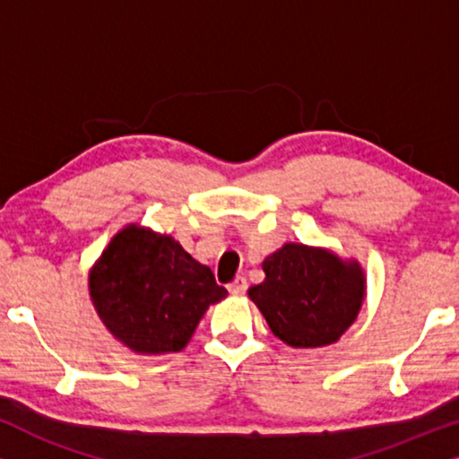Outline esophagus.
Returning <instances> with one entry per match:
<instances>
[{
  "mask_svg": "<svg viewBox=\"0 0 459 459\" xmlns=\"http://www.w3.org/2000/svg\"><path fill=\"white\" fill-rule=\"evenodd\" d=\"M247 286H248L247 278H244V275H238V278L228 286V290L234 294V297H240V294H244V290H247Z\"/></svg>",
  "mask_w": 459,
  "mask_h": 459,
  "instance_id": "esophagus-1",
  "label": "esophagus"
}]
</instances>
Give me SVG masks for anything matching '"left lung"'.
<instances>
[{
	"label": "left lung",
	"instance_id": "obj_1",
	"mask_svg": "<svg viewBox=\"0 0 459 459\" xmlns=\"http://www.w3.org/2000/svg\"><path fill=\"white\" fill-rule=\"evenodd\" d=\"M265 280L248 288L269 330L292 349L334 344L359 316L366 272L334 250L286 242L263 261Z\"/></svg>",
	"mask_w": 459,
	"mask_h": 459
}]
</instances>
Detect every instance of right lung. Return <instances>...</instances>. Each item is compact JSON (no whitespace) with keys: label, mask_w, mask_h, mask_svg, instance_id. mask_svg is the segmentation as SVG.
Returning <instances> with one entry per match:
<instances>
[{"label":"right lung","mask_w":459,"mask_h":459,"mask_svg":"<svg viewBox=\"0 0 459 459\" xmlns=\"http://www.w3.org/2000/svg\"><path fill=\"white\" fill-rule=\"evenodd\" d=\"M87 284L100 322L137 355L179 353L206 309L228 297L171 234L140 223L112 236Z\"/></svg>","instance_id":"add662e5"}]
</instances>
